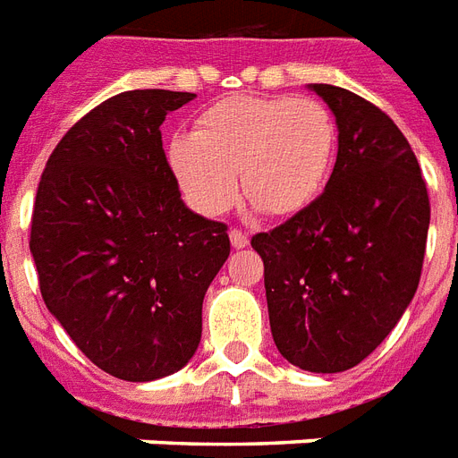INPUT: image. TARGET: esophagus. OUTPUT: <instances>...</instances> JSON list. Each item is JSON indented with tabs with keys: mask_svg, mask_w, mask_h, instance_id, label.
<instances>
[{
	"mask_svg": "<svg viewBox=\"0 0 458 458\" xmlns=\"http://www.w3.org/2000/svg\"><path fill=\"white\" fill-rule=\"evenodd\" d=\"M230 242H233V247H235V250H242V247H247V244H250V235H247V233L240 228H230Z\"/></svg>",
	"mask_w": 458,
	"mask_h": 458,
	"instance_id": "34e87169",
	"label": "esophagus"
}]
</instances>
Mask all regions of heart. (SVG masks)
<instances>
[{
    "label": "heart",
    "instance_id": "heart-1",
    "mask_svg": "<svg viewBox=\"0 0 458 458\" xmlns=\"http://www.w3.org/2000/svg\"><path fill=\"white\" fill-rule=\"evenodd\" d=\"M335 121L311 97H228L208 106L194 135H175L168 161L197 211L221 216L244 194L273 216L309 207L335 158Z\"/></svg>",
    "mask_w": 458,
    "mask_h": 458
}]
</instances>
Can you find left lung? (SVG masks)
I'll use <instances>...</instances> for the list:
<instances>
[{
    "label": "left lung",
    "instance_id": "1",
    "mask_svg": "<svg viewBox=\"0 0 458 458\" xmlns=\"http://www.w3.org/2000/svg\"><path fill=\"white\" fill-rule=\"evenodd\" d=\"M340 147L326 190L283 225L257 233L276 347L311 373L361 363L416 294L430 199L411 145L376 104L313 85Z\"/></svg>",
    "mask_w": 458,
    "mask_h": 458
}]
</instances>
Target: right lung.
<instances>
[{"instance_id": "obj_1", "label": "right lung", "mask_w": 458, "mask_h": 458, "mask_svg": "<svg viewBox=\"0 0 458 458\" xmlns=\"http://www.w3.org/2000/svg\"><path fill=\"white\" fill-rule=\"evenodd\" d=\"M192 97H109L54 147L32 207L47 309L89 361L131 383L192 359L201 301L230 254L228 225L182 204L161 142L165 114Z\"/></svg>"}]
</instances>
